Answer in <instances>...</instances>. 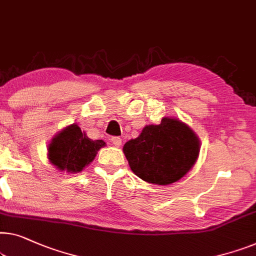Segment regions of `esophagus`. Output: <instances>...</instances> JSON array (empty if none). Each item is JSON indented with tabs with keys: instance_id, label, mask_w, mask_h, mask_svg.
I'll return each instance as SVG.
<instances>
[{
	"instance_id": "1",
	"label": "esophagus",
	"mask_w": 256,
	"mask_h": 256,
	"mask_svg": "<svg viewBox=\"0 0 256 256\" xmlns=\"http://www.w3.org/2000/svg\"><path fill=\"white\" fill-rule=\"evenodd\" d=\"M110 142H112L116 146L119 148V146H121V144H122V140H121V137L114 136V137H112V138H110Z\"/></svg>"
}]
</instances>
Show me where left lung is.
Listing matches in <instances>:
<instances>
[{
	"instance_id": "1",
	"label": "left lung",
	"mask_w": 256,
	"mask_h": 256,
	"mask_svg": "<svg viewBox=\"0 0 256 256\" xmlns=\"http://www.w3.org/2000/svg\"><path fill=\"white\" fill-rule=\"evenodd\" d=\"M198 152V137L190 126L174 118H162L159 124L146 126L138 137L124 146L132 171L154 184L180 180L194 166Z\"/></svg>"
}]
</instances>
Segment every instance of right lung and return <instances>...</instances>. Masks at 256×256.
<instances>
[{
    "label": "right lung",
    "instance_id": "1",
    "mask_svg": "<svg viewBox=\"0 0 256 256\" xmlns=\"http://www.w3.org/2000/svg\"><path fill=\"white\" fill-rule=\"evenodd\" d=\"M102 140L88 138L76 124H72L54 136L48 144V159L60 171L80 172L94 160L102 146Z\"/></svg>",
    "mask_w": 256,
    "mask_h": 256
}]
</instances>
